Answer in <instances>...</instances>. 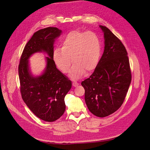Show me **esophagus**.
<instances>
[{
    "mask_svg": "<svg viewBox=\"0 0 150 150\" xmlns=\"http://www.w3.org/2000/svg\"><path fill=\"white\" fill-rule=\"evenodd\" d=\"M78 84L76 81H73L72 82V85H73V86H74V87H76V86H77Z\"/></svg>",
    "mask_w": 150,
    "mask_h": 150,
    "instance_id": "obj_1",
    "label": "esophagus"
}]
</instances>
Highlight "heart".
I'll return each mask as SVG.
<instances>
[{"label": "heart", "instance_id": "1", "mask_svg": "<svg viewBox=\"0 0 150 150\" xmlns=\"http://www.w3.org/2000/svg\"><path fill=\"white\" fill-rule=\"evenodd\" d=\"M61 45L62 48L54 49L52 58L62 73L69 72L72 61L70 76L74 79L80 78L85 72L89 74L96 69L101 53L100 40L96 33L72 31L62 39Z\"/></svg>", "mask_w": 150, "mask_h": 150}]
</instances>
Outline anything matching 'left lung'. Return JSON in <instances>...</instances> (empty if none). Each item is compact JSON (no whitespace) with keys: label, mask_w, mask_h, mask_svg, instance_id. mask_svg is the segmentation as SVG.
<instances>
[{"label":"left lung","mask_w":150,"mask_h":150,"mask_svg":"<svg viewBox=\"0 0 150 150\" xmlns=\"http://www.w3.org/2000/svg\"><path fill=\"white\" fill-rule=\"evenodd\" d=\"M100 27L104 33V52L94 72L81 85L90 112L105 117L122 105L131 81V72L123 43L107 27Z\"/></svg>","instance_id":"left-lung-1"}]
</instances>
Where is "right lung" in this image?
Masks as SVG:
<instances>
[{
  "mask_svg": "<svg viewBox=\"0 0 150 150\" xmlns=\"http://www.w3.org/2000/svg\"><path fill=\"white\" fill-rule=\"evenodd\" d=\"M61 33L57 27H47L33 34L22 52L18 72L20 91L27 106L36 117L45 122L58 120L66 109L64 97L72 87L71 81L57 68L53 59L54 39ZM45 51L47 66L44 73L34 77L28 66V58L36 52Z\"/></svg>",
  "mask_w": 150,
  "mask_h": 150,
  "instance_id": "right-lung-1",
  "label": "right lung"
}]
</instances>
